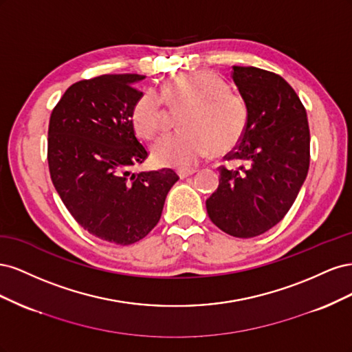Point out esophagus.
Returning <instances> with one entry per match:
<instances>
[{
    "label": "esophagus",
    "instance_id": "1",
    "mask_svg": "<svg viewBox=\"0 0 352 352\" xmlns=\"http://www.w3.org/2000/svg\"><path fill=\"white\" fill-rule=\"evenodd\" d=\"M195 173H197V170H194V168H190V170H179V172H177V175H179V177H180V179L189 177V176L195 175Z\"/></svg>",
    "mask_w": 352,
    "mask_h": 352
}]
</instances>
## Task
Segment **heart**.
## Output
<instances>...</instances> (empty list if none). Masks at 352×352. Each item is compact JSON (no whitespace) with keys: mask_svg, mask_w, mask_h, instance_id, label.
Returning a JSON list of instances; mask_svg holds the SVG:
<instances>
[{"mask_svg":"<svg viewBox=\"0 0 352 352\" xmlns=\"http://www.w3.org/2000/svg\"><path fill=\"white\" fill-rule=\"evenodd\" d=\"M164 101L177 111L182 132L162 138L151 155L158 166L190 170L210 151L228 154L247 132L248 105L239 94L210 72L177 74L162 91L145 89L132 107V123L144 140L162 132L167 124Z\"/></svg>","mask_w":352,"mask_h":352,"instance_id":"b5f03b06","label":"heart"}]
</instances>
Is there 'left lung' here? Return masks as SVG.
<instances>
[{
  "instance_id": "8db88e82",
  "label": "left lung",
  "mask_w": 352,
  "mask_h": 352,
  "mask_svg": "<svg viewBox=\"0 0 352 352\" xmlns=\"http://www.w3.org/2000/svg\"><path fill=\"white\" fill-rule=\"evenodd\" d=\"M248 105L242 141L220 166V182L207 201L208 217L235 238H254L285 217L310 166V129L296 92L282 76L258 67H232Z\"/></svg>"
}]
</instances>
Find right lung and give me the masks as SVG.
<instances>
[{"label":"right lung","instance_id":"obj_1","mask_svg":"<svg viewBox=\"0 0 352 352\" xmlns=\"http://www.w3.org/2000/svg\"><path fill=\"white\" fill-rule=\"evenodd\" d=\"M142 74H102L73 83L50 117L48 166L61 201L91 235L116 245L145 238L179 176L172 168L132 173L148 157L132 107Z\"/></svg>","mask_w":352,"mask_h":352}]
</instances>
